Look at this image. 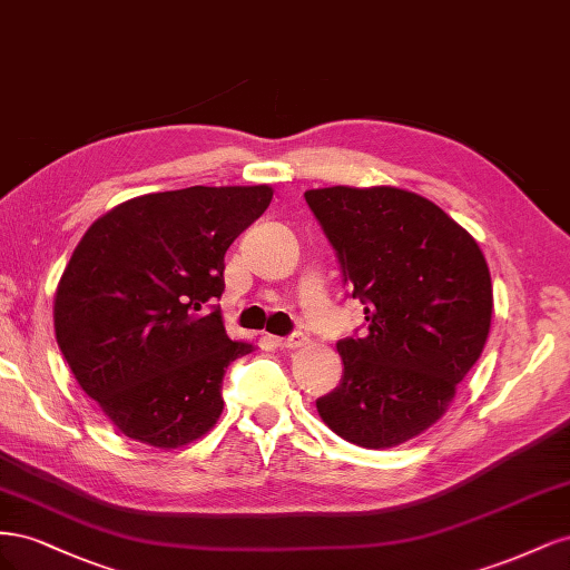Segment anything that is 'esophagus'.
Masks as SVG:
<instances>
[{"label":"esophagus","instance_id":"obj_1","mask_svg":"<svg viewBox=\"0 0 570 570\" xmlns=\"http://www.w3.org/2000/svg\"><path fill=\"white\" fill-rule=\"evenodd\" d=\"M273 342L278 344V347H283V350H295V347H302V344L306 342V335L297 331V333L285 335V337H273Z\"/></svg>","mask_w":570,"mask_h":570}]
</instances>
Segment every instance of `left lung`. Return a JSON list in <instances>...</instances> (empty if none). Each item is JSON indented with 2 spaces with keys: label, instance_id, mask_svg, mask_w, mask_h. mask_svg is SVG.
Segmentation results:
<instances>
[{
  "label": "left lung",
  "instance_id": "left-lung-1",
  "mask_svg": "<svg viewBox=\"0 0 570 570\" xmlns=\"http://www.w3.org/2000/svg\"><path fill=\"white\" fill-rule=\"evenodd\" d=\"M364 304L366 333L337 340L340 385L316 400L342 440L368 450L433 425L480 358L492 281L475 239L440 206L396 187L304 193Z\"/></svg>",
  "mask_w": 570,
  "mask_h": 570
}]
</instances>
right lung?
Here are the masks:
<instances>
[{
  "instance_id": "obj_1",
  "label": "right lung",
  "mask_w": 570,
  "mask_h": 570,
  "mask_svg": "<svg viewBox=\"0 0 570 570\" xmlns=\"http://www.w3.org/2000/svg\"><path fill=\"white\" fill-rule=\"evenodd\" d=\"M271 197L268 185L154 193L82 235L57 287V342L130 440L176 450L218 421L223 375L254 350L223 327V258Z\"/></svg>"
}]
</instances>
